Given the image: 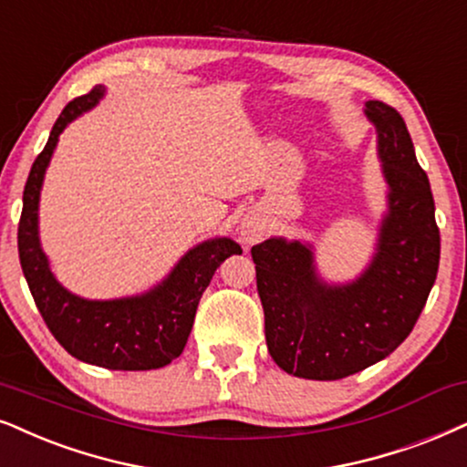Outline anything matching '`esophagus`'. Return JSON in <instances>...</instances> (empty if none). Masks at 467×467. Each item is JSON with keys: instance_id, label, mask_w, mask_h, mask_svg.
I'll return each mask as SVG.
<instances>
[{"instance_id": "obj_1", "label": "esophagus", "mask_w": 467, "mask_h": 467, "mask_svg": "<svg viewBox=\"0 0 467 467\" xmlns=\"http://www.w3.org/2000/svg\"><path fill=\"white\" fill-rule=\"evenodd\" d=\"M265 237V222L256 215H247L244 222H241V239L244 244H258Z\"/></svg>"}]
</instances>
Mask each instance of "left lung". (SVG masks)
<instances>
[{
	"label": "left lung",
	"instance_id": "obj_1",
	"mask_svg": "<svg viewBox=\"0 0 467 467\" xmlns=\"http://www.w3.org/2000/svg\"><path fill=\"white\" fill-rule=\"evenodd\" d=\"M388 182L373 261L347 285L317 274L310 244L274 237L252 247L269 356L288 375L334 381L388 358L414 329L440 267V228L405 120L368 101Z\"/></svg>",
	"mask_w": 467,
	"mask_h": 467
}]
</instances>
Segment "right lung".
I'll return each instance as SVG.
<instances>
[{
	"mask_svg": "<svg viewBox=\"0 0 467 467\" xmlns=\"http://www.w3.org/2000/svg\"><path fill=\"white\" fill-rule=\"evenodd\" d=\"M103 94L105 86H97L62 109L29 170L19 222L21 269L47 327L70 356L111 370H152L185 349L204 288L228 256L241 254V245L228 237L202 241L155 288L133 297L84 299L56 280L38 239L40 187L60 133L101 101Z\"/></svg>",
	"mask_w": 467,
	"mask_h": 467,
	"instance_id": "obj_1",
	"label": "right lung"
}]
</instances>
